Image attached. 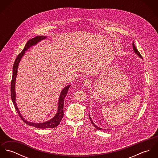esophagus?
Instances as JSON below:
<instances>
[{
	"label": "esophagus",
	"instance_id": "1",
	"mask_svg": "<svg viewBox=\"0 0 158 158\" xmlns=\"http://www.w3.org/2000/svg\"><path fill=\"white\" fill-rule=\"evenodd\" d=\"M90 80H88V79H86V80H84V81H83V85L84 86H87V87H88V86H89L90 85Z\"/></svg>",
	"mask_w": 158,
	"mask_h": 158
}]
</instances>
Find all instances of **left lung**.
Returning a JSON list of instances; mask_svg holds the SVG:
<instances>
[{
    "mask_svg": "<svg viewBox=\"0 0 158 158\" xmlns=\"http://www.w3.org/2000/svg\"><path fill=\"white\" fill-rule=\"evenodd\" d=\"M133 50H134V51H135V53L140 57V58H142V56H141V55H140V53L139 52V51H138V50L136 48V47H135V44H134V43H133ZM89 119L90 120V122H91V123L94 125V127H95V128H96L97 130H103L102 128H99V127H98L97 126H96L95 125V123L93 122V121L92 120V119H91V117H90V115L89 114Z\"/></svg>",
    "mask_w": 158,
    "mask_h": 158,
    "instance_id": "obj_1",
    "label": "left lung"
}]
</instances>
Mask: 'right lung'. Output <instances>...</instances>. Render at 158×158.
<instances>
[{"mask_svg": "<svg viewBox=\"0 0 158 158\" xmlns=\"http://www.w3.org/2000/svg\"><path fill=\"white\" fill-rule=\"evenodd\" d=\"M47 37L45 36H37L29 41L27 43L26 45H25L23 51L18 55L17 58H16V60L15 61L13 68V76H12V80L11 82V97L12 102L13 103V105L15 106V108L16 110V111L19 114V116L21 117V119L23 121L27 123V125L34 127L37 128H52L57 127L60 123L61 120H62L63 115H64V112H63V107H64V100L65 98V97L68 94V90L70 86V85H68L66 87H65L63 90L61 91L60 97H59V102H58V111L56 115L50 120H48L44 123H32L27 121L25 120L24 118H23V116L21 115V113L19 111V109L17 106L16 103V92H15V82H16V78L17 76L18 73V65L19 64V62L22 58L23 55L25 54V52L26 50H27L30 47L33 45H36L38 44V43L40 42L41 40H44Z\"/></svg>", "mask_w": 158, "mask_h": 158, "instance_id": "1", "label": "right lung"}]
</instances>
